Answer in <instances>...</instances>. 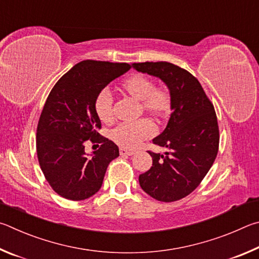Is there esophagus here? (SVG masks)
Segmentation results:
<instances>
[{
  "mask_svg": "<svg viewBox=\"0 0 259 259\" xmlns=\"http://www.w3.org/2000/svg\"><path fill=\"white\" fill-rule=\"evenodd\" d=\"M119 152H120V155L121 156H133L134 155V151H130V150H126V149H120L119 150Z\"/></svg>",
  "mask_w": 259,
  "mask_h": 259,
  "instance_id": "34e87169",
  "label": "esophagus"
}]
</instances>
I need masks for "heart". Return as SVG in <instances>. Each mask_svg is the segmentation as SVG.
Masks as SVG:
<instances>
[{
  "label": "heart",
  "mask_w": 259,
  "mask_h": 259,
  "mask_svg": "<svg viewBox=\"0 0 259 259\" xmlns=\"http://www.w3.org/2000/svg\"><path fill=\"white\" fill-rule=\"evenodd\" d=\"M124 93L141 102L143 112L149 113L156 119H164L169 115L171 109V97L169 91L164 86L155 88L151 78L134 74L127 77L120 85ZM112 98L108 90H102L95 98L94 108L100 120L110 122L112 120ZM155 127L148 119H140L132 122H121L110 132V139L120 148L134 149L144 140L151 138Z\"/></svg>",
  "instance_id": "b5f03b06"
}]
</instances>
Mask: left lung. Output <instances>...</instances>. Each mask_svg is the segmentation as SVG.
Wrapping results in <instances>:
<instances>
[{
    "label": "left lung",
    "instance_id": "1",
    "mask_svg": "<svg viewBox=\"0 0 259 259\" xmlns=\"http://www.w3.org/2000/svg\"><path fill=\"white\" fill-rule=\"evenodd\" d=\"M135 70L158 77L171 97L166 128L152 140L168 149L165 155L149 151L152 166L139 176L142 190L156 200H180L196 189L215 161L220 132L214 106L196 77L170 62L133 63Z\"/></svg>",
    "mask_w": 259,
    "mask_h": 259
}]
</instances>
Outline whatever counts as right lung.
Masks as SVG:
<instances>
[{"instance_id": "right-lung-1", "label": "right lung", "mask_w": 259, "mask_h": 259, "mask_svg": "<svg viewBox=\"0 0 259 259\" xmlns=\"http://www.w3.org/2000/svg\"><path fill=\"white\" fill-rule=\"evenodd\" d=\"M130 69L128 63L85 60L50 92L37 125L36 150L40 169L59 196L74 201L92 197L101 188L108 165L119 156L116 144L98 133L101 121L94 102L110 81ZM88 139L102 146L86 154Z\"/></svg>"}]
</instances>
